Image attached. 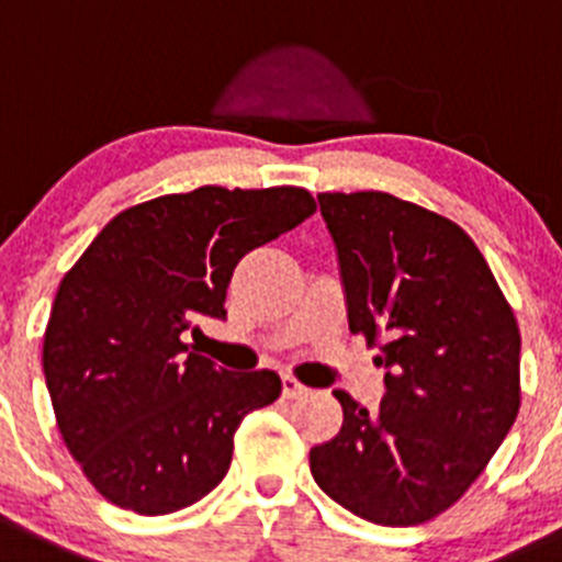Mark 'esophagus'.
Returning <instances> with one entry per match:
<instances>
[{
  "label": "esophagus",
  "instance_id": "obj_1",
  "mask_svg": "<svg viewBox=\"0 0 562 562\" xmlns=\"http://www.w3.org/2000/svg\"><path fill=\"white\" fill-rule=\"evenodd\" d=\"M305 393H307V387L302 385L296 376H291V374L282 376V396H285V400H299V396H305Z\"/></svg>",
  "mask_w": 562,
  "mask_h": 562
}]
</instances>
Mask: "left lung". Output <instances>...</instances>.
<instances>
[{
  "instance_id": "left-lung-1",
  "label": "left lung",
  "mask_w": 562,
  "mask_h": 562,
  "mask_svg": "<svg viewBox=\"0 0 562 562\" xmlns=\"http://www.w3.org/2000/svg\"><path fill=\"white\" fill-rule=\"evenodd\" d=\"M349 329L385 369L380 411L346 391L340 432L311 449L329 499L416 527L485 471L521 407V335L485 257L454 222L382 191L318 193Z\"/></svg>"
}]
</instances>
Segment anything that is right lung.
Here are the masks:
<instances>
[{
    "mask_svg": "<svg viewBox=\"0 0 562 562\" xmlns=\"http://www.w3.org/2000/svg\"><path fill=\"white\" fill-rule=\"evenodd\" d=\"M313 213L293 186L169 193L119 213L66 271L44 376L68 452L104 499L166 516L224 480L235 429L282 382L269 369H218L182 335L196 316H227L240 257Z\"/></svg>",
    "mask_w": 562,
    "mask_h": 562,
    "instance_id": "1",
    "label": "right lung"
}]
</instances>
